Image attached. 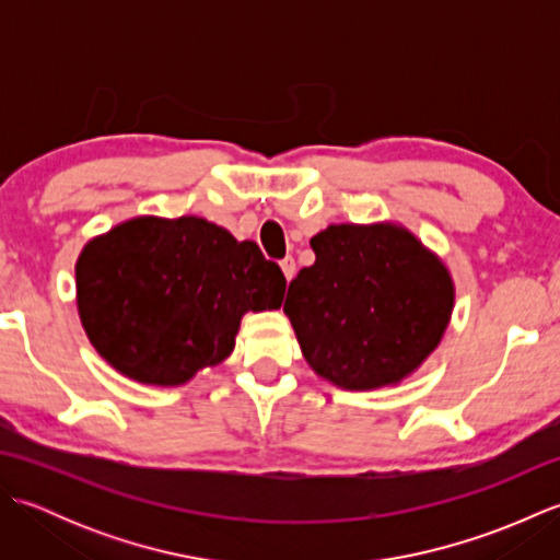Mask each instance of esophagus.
Returning <instances> with one entry per match:
<instances>
[{
    "label": "esophagus",
    "instance_id": "1",
    "mask_svg": "<svg viewBox=\"0 0 560 560\" xmlns=\"http://www.w3.org/2000/svg\"><path fill=\"white\" fill-rule=\"evenodd\" d=\"M281 271H283V277H287V281H291L295 277V259L283 257L281 259Z\"/></svg>",
    "mask_w": 560,
    "mask_h": 560
}]
</instances>
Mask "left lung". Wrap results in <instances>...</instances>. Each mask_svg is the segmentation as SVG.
I'll use <instances>...</instances> for the list:
<instances>
[{
  "label": "left lung",
  "instance_id": "left-lung-1",
  "mask_svg": "<svg viewBox=\"0 0 560 560\" xmlns=\"http://www.w3.org/2000/svg\"><path fill=\"white\" fill-rule=\"evenodd\" d=\"M311 247L315 265L291 281L283 313L313 371L343 389L413 373L455 303L443 261L392 223L329 225Z\"/></svg>",
  "mask_w": 560,
  "mask_h": 560
}]
</instances>
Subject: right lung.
Instances as JSON below:
<instances>
[{"mask_svg": "<svg viewBox=\"0 0 560 560\" xmlns=\"http://www.w3.org/2000/svg\"><path fill=\"white\" fill-rule=\"evenodd\" d=\"M287 279L253 241L197 217H141L77 261V303L93 347L147 385H183L233 351L247 311L279 307Z\"/></svg>", "mask_w": 560, "mask_h": 560, "instance_id": "right-lung-1", "label": "right lung"}]
</instances>
